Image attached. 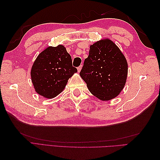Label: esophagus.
Returning a JSON list of instances; mask_svg holds the SVG:
<instances>
[{"label":"esophagus","mask_w":160,"mask_h":160,"mask_svg":"<svg viewBox=\"0 0 160 160\" xmlns=\"http://www.w3.org/2000/svg\"><path fill=\"white\" fill-rule=\"evenodd\" d=\"M77 69H78V72H80V71H81V69H82V66L78 67L77 68Z\"/></svg>","instance_id":"obj_1"}]
</instances>
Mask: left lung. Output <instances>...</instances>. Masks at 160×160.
I'll return each mask as SVG.
<instances>
[{"mask_svg":"<svg viewBox=\"0 0 160 160\" xmlns=\"http://www.w3.org/2000/svg\"><path fill=\"white\" fill-rule=\"evenodd\" d=\"M128 64L123 53L111 40L90 46L80 75L94 96L107 101L118 96L127 80Z\"/></svg>","mask_w":160,"mask_h":160,"instance_id":"8db88e82","label":"left lung"}]
</instances>
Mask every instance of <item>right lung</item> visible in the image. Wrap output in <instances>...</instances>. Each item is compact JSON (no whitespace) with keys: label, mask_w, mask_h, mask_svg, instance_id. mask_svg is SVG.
Listing matches in <instances>:
<instances>
[{"label":"right lung","mask_w":160,"mask_h":160,"mask_svg":"<svg viewBox=\"0 0 160 160\" xmlns=\"http://www.w3.org/2000/svg\"><path fill=\"white\" fill-rule=\"evenodd\" d=\"M75 72H77V69L73 67L71 57L65 47H48L33 62L32 81L39 95L53 98L62 92Z\"/></svg>","instance_id":"obj_1"}]
</instances>
